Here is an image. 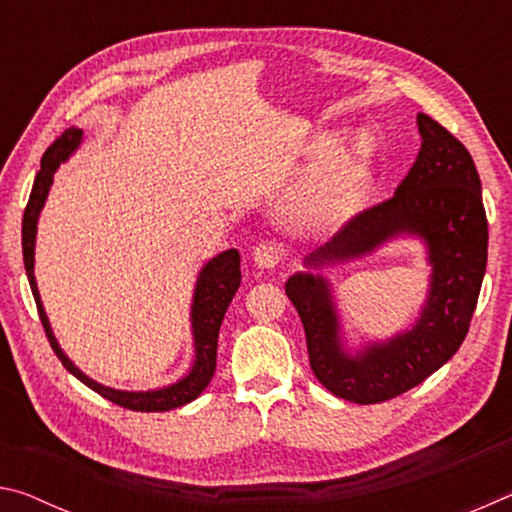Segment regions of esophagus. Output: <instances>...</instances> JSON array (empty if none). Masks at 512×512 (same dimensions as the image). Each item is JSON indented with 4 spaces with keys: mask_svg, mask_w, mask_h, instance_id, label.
Segmentation results:
<instances>
[{
    "mask_svg": "<svg viewBox=\"0 0 512 512\" xmlns=\"http://www.w3.org/2000/svg\"><path fill=\"white\" fill-rule=\"evenodd\" d=\"M280 259H282L280 250H277V248L271 246V244L257 246L255 253H253L255 266H257V268H266V271H271V268H275L277 264H280Z\"/></svg>",
    "mask_w": 512,
    "mask_h": 512,
    "instance_id": "1",
    "label": "esophagus"
}]
</instances>
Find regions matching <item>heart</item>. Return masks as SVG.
I'll return each mask as SVG.
<instances>
[{
    "label": "heart",
    "instance_id": "heart-1",
    "mask_svg": "<svg viewBox=\"0 0 512 512\" xmlns=\"http://www.w3.org/2000/svg\"><path fill=\"white\" fill-rule=\"evenodd\" d=\"M334 137L318 135L309 144L311 158L320 160L309 176L293 189L287 203V223L298 235H327L348 223L368 196L375 169L372 151L361 140L334 149Z\"/></svg>",
    "mask_w": 512,
    "mask_h": 512
}]
</instances>
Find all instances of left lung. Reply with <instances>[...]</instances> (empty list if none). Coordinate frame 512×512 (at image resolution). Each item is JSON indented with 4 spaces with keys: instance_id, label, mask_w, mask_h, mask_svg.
Returning a JSON list of instances; mask_svg holds the SVG:
<instances>
[{
    "instance_id": "left-lung-1",
    "label": "left lung",
    "mask_w": 512,
    "mask_h": 512,
    "mask_svg": "<svg viewBox=\"0 0 512 512\" xmlns=\"http://www.w3.org/2000/svg\"><path fill=\"white\" fill-rule=\"evenodd\" d=\"M420 151L413 167L379 203L305 257L284 291L307 336L309 366L329 393L354 404L393 400L422 384L461 348L479 300L488 262L481 178L470 151L418 112ZM393 238H418L430 264V289L414 323L388 340L350 349L335 309L331 283L319 273L367 256Z\"/></svg>"
}]
</instances>
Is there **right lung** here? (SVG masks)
Returning <instances> with one entry per match:
<instances>
[{"label":"right lung","mask_w":512,"mask_h":512,"mask_svg":"<svg viewBox=\"0 0 512 512\" xmlns=\"http://www.w3.org/2000/svg\"><path fill=\"white\" fill-rule=\"evenodd\" d=\"M83 142L81 128H67V131L58 137V140L49 146L40 160V171L33 183L27 210H24L22 219V253H24V268H27V277L36 298L38 314L45 327L47 339L54 348L56 357L63 361V366L72 372V375L83 381L85 386L92 388L94 393H99L106 400L115 402L124 409L153 413V411H171L178 406H185L194 402L201 395L207 384H210L216 370V345H219V329L223 323L225 311L235 298V293L241 284V257L239 250L230 248L223 250L210 262H205L201 273L196 277V287L192 296V311H189V323H192V339H194V363L187 370V375L173 381L169 386L151 388V391H119V388L103 386L99 381L85 375V372L76 366V363L67 357L63 348L58 345V339L54 336V329L47 318L45 305H42L38 282H36V235H38V221L40 212L47 203L49 189L54 185V173L63 162H67L76 153Z\"/></svg>","instance_id":"obj_1"}]
</instances>
